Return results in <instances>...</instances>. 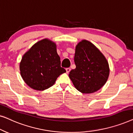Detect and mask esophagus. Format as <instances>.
Returning a JSON list of instances; mask_svg holds the SVG:
<instances>
[{
    "label": "esophagus",
    "mask_w": 133,
    "mask_h": 133,
    "mask_svg": "<svg viewBox=\"0 0 133 133\" xmlns=\"http://www.w3.org/2000/svg\"><path fill=\"white\" fill-rule=\"evenodd\" d=\"M70 70H71V69H70V68H66V73H69V72H70Z\"/></svg>",
    "instance_id": "esophagus-1"
}]
</instances>
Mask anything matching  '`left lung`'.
<instances>
[{"label":"left lung","instance_id":"obj_1","mask_svg":"<svg viewBox=\"0 0 133 133\" xmlns=\"http://www.w3.org/2000/svg\"><path fill=\"white\" fill-rule=\"evenodd\" d=\"M76 68L69 74L75 88L82 93L100 90L108 80L110 68L103 54L92 43L83 40L76 46Z\"/></svg>","mask_w":133,"mask_h":133}]
</instances>
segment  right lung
<instances>
[{
	"label": "right lung",
	"mask_w": 133,
	"mask_h": 133,
	"mask_svg": "<svg viewBox=\"0 0 133 133\" xmlns=\"http://www.w3.org/2000/svg\"><path fill=\"white\" fill-rule=\"evenodd\" d=\"M20 71L25 82L39 91L52 87L57 78L66 72L61 66L56 43L47 39L37 42L23 56Z\"/></svg>",
	"instance_id": "obj_1"
}]
</instances>
